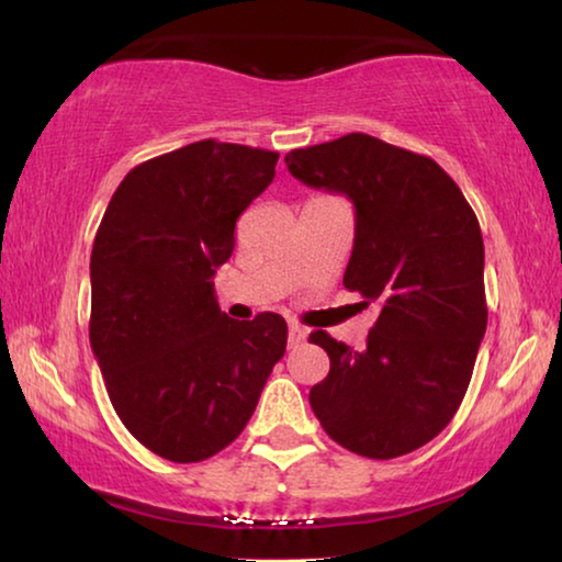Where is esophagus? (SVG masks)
I'll return each instance as SVG.
<instances>
[{
    "label": "esophagus",
    "instance_id": "esophagus-1",
    "mask_svg": "<svg viewBox=\"0 0 562 562\" xmlns=\"http://www.w3.org/2000/svg\"><path fill=\"white\" fill-rule=\"evenodd\" d=\"M306 336H308V331L304 329V326L296 322L289 324V347H299V344H304Z\"/></svg>",
    "mask_w": 562,
    "mask_h": 562
}]
</instances>
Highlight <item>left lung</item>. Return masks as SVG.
Masks as SVG:
<instances>
[{"label": "left lung", "mask_w": 562, "mask_h": 562, "mask_svg": "<svg viewBox=\"0 0 562 562\" xmlns=\"http://www.w3.org/2000/svg\"><path fill=\"white\" fill-rule=\"evenodd\" d=\"M293 178L357 209L344 286L379 306L357 351L311 331L331 369L308 402L334 442L392 460L450 425L487 329L485 246L460 186L427 155L349 133L286 155Z\"/></svg>", "instance_id": "obj_1"}]
</instances>
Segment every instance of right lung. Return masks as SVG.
Here are the masks:
<instances>
[{"label": "right lung", "instance_id": "add662e5", "mask_svg": "<svg viewBox=\"0 0 562 562\" xmlns=\"http://www.w3.org/2000/svg\"><path fill=\"white\" fill-rule=\"evenodd\" d=\"M279 153L198 140L127 172L92 244L90 344L127 431L170 462L209 460L251 419L286 322L223 314L213 273Z\"/></svg>", "mask_w": 562, "mask_h": 562}]
</instances>
